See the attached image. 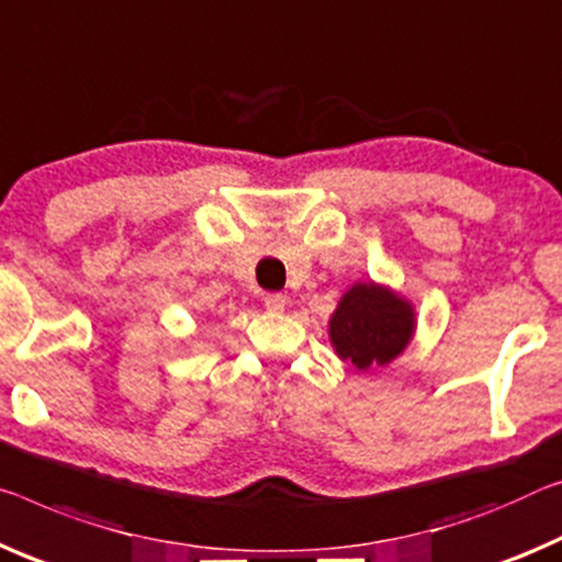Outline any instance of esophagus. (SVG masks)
Instances as JSON below:
<instances>
[{
  "instance_id": "1",
  "label": "esophagus",
  "mask_w": 562,
  "mask_h": 562,
  "mask_svg": "<svg viewBox=\"0 0 562 562\" xmlns=\"http://www.w3.org/2000/svg\"><path fill=\"white\" fill-rule=\"evenodd\" d=\"M265 307H267V313H282V310L288 307V300H284L282 295H267Z\"/></svg>"
}]
</instances>
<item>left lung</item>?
<instances>
[{"label": "left lung", "instance_id": "1", "mask_svg": "<svg viewBox=\"0 0 562 562\" xmlns=\"http://www.w3.org/2000/svg\"><path fill=\"white\" fill-rule=\"evenodd\" d=\"M415 329L413 302L375 280H358L347 288L327 323L335 355L360 372L397 360L413 342Z\"/></svg>", "mask_w": 562, "mask_h": 562}]
</instances>
